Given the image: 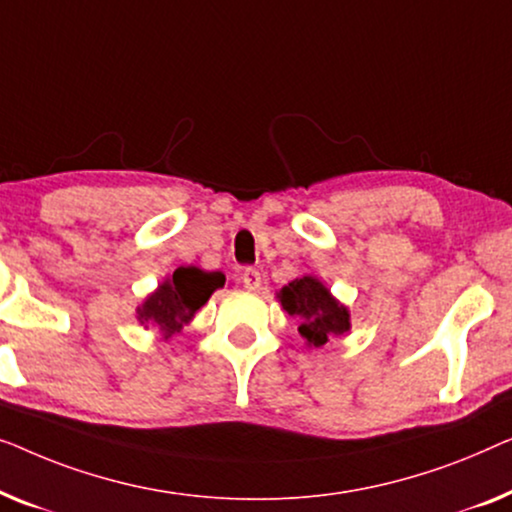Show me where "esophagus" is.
<instances>
[{"instance_id":"obj_1","label":"esophagus","mask_w":512,"mask_h":512,"mask_svg":"<svg viewBox=\"0 0 512 512\" xmlns=\"http://www.w3.org/2000/svg\"><path fill=\"white\" fill-rule=\"evenodd\" d=\"M241 283H243V287H246V290L255 292V290H259V287H262V273L253 269V266H248V269H243V273H241Z\"/></svg>"}]
</instances>
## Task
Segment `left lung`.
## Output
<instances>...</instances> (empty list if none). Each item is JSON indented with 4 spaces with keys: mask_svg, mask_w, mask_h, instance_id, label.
Returning <instances> with one entry per match:
<instances>
[{
    "mask_svg": "<svg viewBox=\"0 0 512 512\" xmlns=\"http://www.w3.org/2000/svg\"><path fill=\"white\" fill-rule=\"evenodd\" d=\"M285 313L299 318V334L311 348H320L329 338L350 331V311L315 276H304L278 290Z\"/></svg>",
    "mask_w": 512,
    "mask_h": 512,
    "instance_id": "8db88e82",
    "label": "left lung"
}]
</instances>
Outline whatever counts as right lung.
Here are the masks:
<instances>
[{"mask_svg":"<svg viewBox=\"0 0 512 512\" xmlns=\"http://www.w3.org/2000/svg\"><path fill=\"white\" fill-rule=\"evenodd\" d=\"M225 285L220 271H201L197 266H178L174 276L157 285L153 294L136 308L141 325H157L164 338L178 334L208 297Z\"/></svg>","mask_w":512,"mask_h":512,"instance_id":"obj_1","label":"right lung"}]
</instances>
